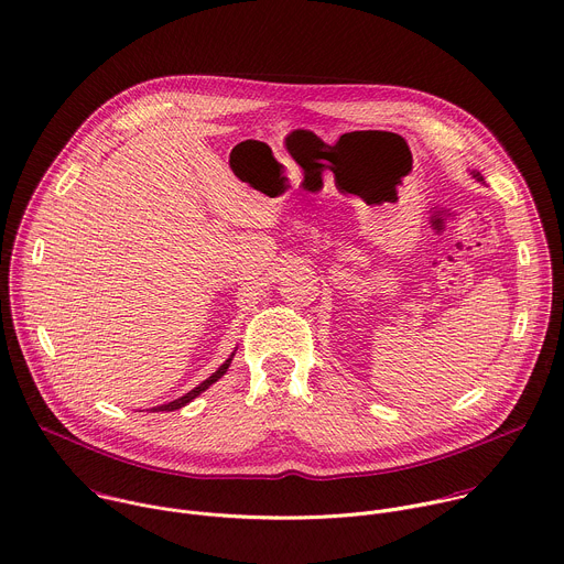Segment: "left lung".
I'll return each mask as SVG.
<instances>
[{"label": "left lung", "mask_w": 564, "mask_h": 564, "mask_svg": "<svg viewBox=\"0 0 564 564\" xmlns=\"http://www.w3.org/2000/svg\"><path fill=\"white\" fill-rule=\"evenodd\" d=\"M474 176L478 178V181H482V176H480V172H474Z\"/></svg>", "instance_id": "left-lung-1"}]
</instances>
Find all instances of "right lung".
<instances>
[{"label":"right lung","mask_w":564,"mask_h":564,"mask_svg":"<svg viewBox=\"0 0 564 564\" xmlns=\"http://www.w3.org/2000/svg\"><path fill=\"white\" fill-rule=\"evenodd\" d=\"M232 356L235 354H230V358L213 373V377H208L204 383H199L195 390H191V392H187L185 397H181V399H176V401H172V403H165V405H159V408H152V412H174V410H181L183 405H187V403H191L193 399H197L202 392H206L213 383H217L221 377H224V373L228 371V367H230V362H232Z\"/></svg>","instance_id":"1"}]
</instances>
